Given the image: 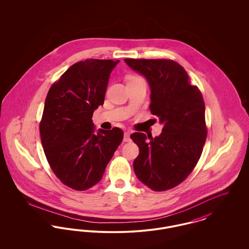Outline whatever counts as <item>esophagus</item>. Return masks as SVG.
Listing matches in <instances>:
<instances>
[{
    "label": "esophagus",
    "instance_id": "34e87169",
    "mask_svg": "<svg viewBox=\"0 0 249 249\" xmlns=\"http://www.w3.org/2000/svg\"><path fill=\"white\" fill-rule=\"evenodd\" d=\"M130 131H126V132H124V138H123V141H124V142H130V141H131V139H130Z\"/></svg>",
    "mask_w": 249,
    "mask_h": 249
}]
</instances>
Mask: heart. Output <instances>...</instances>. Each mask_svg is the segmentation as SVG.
I'll list each match as a JSON object with an SVG mask.
<instances>
[{"instance_id":"obj_1","label":"heart","mask_w":249,"mask_h":249,"mask_svg":"<svg viewBox=\"0 0 249 249\" xmlns=\"http://www.w3.org/2000/svg\"><path fill=\"white\" fill-rule=\"evenodd\" d=\"M127 79H128V82H129V81H134V80H138V79H142V78L139 77V76H136V75H129L127 77Z\"/></svg>"}]
</instances>
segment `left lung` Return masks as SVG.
<instances>
[{"instance_id":"obj_1","label":"left lung","mask_w":249,"mask_h":249,"mask_svg":"<svg viewBox=\"0 0 249 249\" xmlns=\"http://www.w3.org/2000/svg\"><path fill=\"white\" fill-rule=\"evenodd\" d=\"M150 88V111L163 125L156 137L134 132L139 147L133 161L137 178L155 191L177 187L192 172L201 157L207 130L201 91L178 62L169 59H125Z\"/></svg>"}]
</instances>
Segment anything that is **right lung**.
I'll list each match as a JSON object with an SVG mask.
<instances>
[{
    "mask_svg": "<svg viewBox=\"0 0 249 249\" xmlns=\"http://www.w3.org/2000/svg\"><path fill=\"white\" fill-rule=\"evenodd\" d=\"M119 60L72 64L48 91L40 134L54 174L67 187L86 190L103 178L123 139L119 128L95 132L94 110L103 106L110 73Z\"/></svg>",
    "mask_w": 249,
    "mask_h": 249,
    "instance_id": "right-lung-1",
    "label": "right lung"
}]
</instances>
